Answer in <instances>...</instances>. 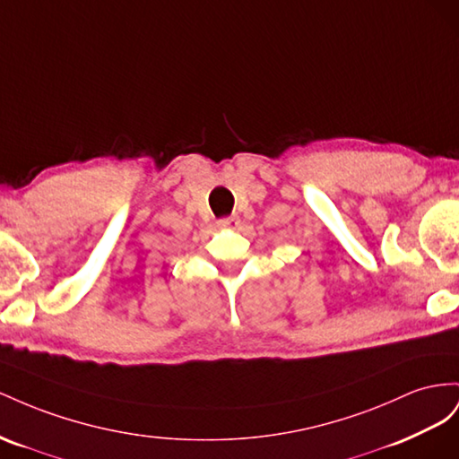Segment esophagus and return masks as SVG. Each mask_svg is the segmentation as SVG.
Instances as JSON below:
<instances>
[{"mask_svg": "<svg viewBox=\"0 0 459 459\" xmlns=\"http://www.w3.org/2000/svg\"><path fill=\"white\" fill-rule=\"evenodd\" d=\"M217 227H219V229H225V230H237V229L240 227V219H238L237 215L219 219V221H217Z\"/></svg>", "mask_w": 459, "mask_h": 459, "instance_id": "obj_1", "label": "esophagus"}]
</instances>
